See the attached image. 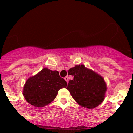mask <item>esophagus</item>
Wrapping results in <instances>:
<instances>
[{
	"instance_id": "1",
	"label": "esophagus",
	"mask_w": 133,
	"mask_h": 133,
	"mask_svg": "<svg viewBox=\"0 0 133 133\" xmlns=\"http://www.w3.org/2000/svg\"><path fill=\"white\" fill-rule=\"evenodd\" d=\"M64 80H65L66 81V82H69V78H68L67 77H64Z\"/></svg>"
}]
</instances>
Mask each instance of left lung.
Segmentation results:
<instances>
[{
  "label": "left lung",
  "mask_w": 133,
  "mask_h": 133,
  "mask_svg": "<svg viewBox=\"0 0 133 133\" xmlns=\"http://www.w3.org/2000/svg\"><path fill=\"white\" fill-rule=\"evenodd\" d=\"M68 72L73 76L66 89L80 106L94 109L103 102L106 94V82L102 76L83 64L75 65Z\"/></svg>",
  "instance_id": "8db88e82"
}]
</instances>
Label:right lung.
Wrapping results in <instances>:
<instances>
[{
	"mask_svg": "<svg viewBox=\"0 0 133 133\" xmlns=\"http://www.w3.org/2000/svg\"><path fill=\"white\" fill-rule=\"evenodd\" d=\"M66 81L56 70L47 68L29 77L23 87V96L28 103L36 107H43L56 98L58 90L66 87Z\"/></svg>",
	"mask_w": 133,
	"mask_h": 133,
	"instance_id": "1",
	"label": "right lung"
}]
</instances>
